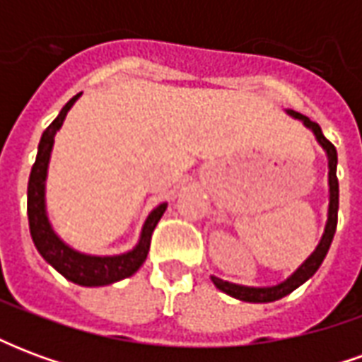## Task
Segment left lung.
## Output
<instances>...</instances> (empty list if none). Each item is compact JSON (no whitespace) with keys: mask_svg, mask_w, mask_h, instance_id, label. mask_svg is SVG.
<instances>
[{"mask_svg":"<svg viewBox=\"0 0 362 362\" xmlns=\"http://www.w3.org/2000/svg\"><path fill=\"white\" fill-rule=\"evenodd\" d=\"M295 118L303 119L304 126H308L316 135V139L320 141V145L326 149L327 160H329V209H327V223L326 230H324V236L320 240L318 248L312 252V256L303 266L298 267L287 281H283L281 285H275V287H243V285H235V283H228V281H223L219 277H213V283L215 287L221 288L223 293L235 296L238 300H246V303H273V300H279L283 296H287L288 293H293L296 287H300L304 281H308L318 272V267L322 266V262L326 258L327 250L332 246V240H334L335 227H337V207H339V184H337V174H335V168H337V151H335L334 143L327 141L324 134H322V127L312 122L310 118H306L298 112H291Z\"/></svg>","mask_w":362,"mask_h":362,"instance_id":"1","label":"left lung"}]
</instances>
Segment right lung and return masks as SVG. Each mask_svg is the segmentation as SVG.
Listing matches in <instances>:
<instances>
[{
  "mask_svg": "<svg viewBox=\"0 0 362 362\" xmlns=\"http://www.w3.org/2000/svg\"><path fill=\"white\" fill-rule=\"evenodd\" d=\"M81 95V93H79ZM75 95L69 103L62 108L58 118L52 122L50 126L44 129L40 143H38V155H36L35 165L30 170L27 189V213H28V228L30 236L35 243L36 250L42 256L52 267H56L66 279L74 281L83 287H100V285H110L119 279H126L134 275L141 264L147 258L151 246V235L157 227V223L163 217L166 209V204H160L151 213L145 225H143L141 238L134 250L122 254V256H112V258H96V256H85L79 252L71 250L69 246L59 240L54 235L46 209H44V180H46V168L50 160V151L54 145V135L58 132L64 119H66L67 110L74 106V103L79 98Z\"/></svg>",
  "mask_w": 362,
  "mask_h": 362,
  "instance_id": "right-lung-1",
  "label": "right lung"
}]
</instances>
